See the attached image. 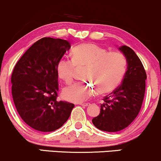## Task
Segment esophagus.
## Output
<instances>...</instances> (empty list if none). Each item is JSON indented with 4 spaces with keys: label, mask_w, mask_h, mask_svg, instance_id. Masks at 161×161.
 <instances>
[{
    "label": "esophagus",
    "mask_w": 161,
    "mask_h": 161,
    "mask_svg": "<svg viewBox=\"0 0 161 161\" xmlns=\"http://www.w3.org/2000/svg\"><path fill=\"white\" fill-rule=\"evenodd\" d=\"M80 104L81 106H82V107H87V106H89V105H90L89 103H84V104H82H82Z\"/></svg>",
    "instance_id": "obj_1"
}]
</instances>
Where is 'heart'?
Returning a JSON list of instances; mask_svg holds the SVG:
<instances>
[{
  "mask_svg": "<svg viewBox=\"0 0 161 161\" xmlns=\"http://www.w3.org/2000/svg\"><path fill=\"white\" fill-rule=\"evenodd\" d=\"M73 60L63 58L57 64V73L66 84L73 82L77 67L88 66L86 79L92 82L75 83L66 87L62 97L73 103L86 101L96 92L113 91L121 82L125 71V57L119 52L111 51L93 44H83L73 50Z\"/></svg>",
  "mask_w": 161,
  "mask_h": 161,
  "instance_id": "b5f03b06",
  "label": "heart"
}]
</instances>
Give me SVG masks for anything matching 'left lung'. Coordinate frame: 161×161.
<instances>
[{
	"mask_svg": "<svg viewBox=\"0 0 161 161\" xmlns=\"http://www.w3.org/2000/svg\"><path fill=\"white\" fill-rule=\"evenodd\" d=\"M126 60L127 68L121 85L104 97L100 114L92 123L100 130L114 132L126 128L141 110L145 92V70L141 60L132 48L118 47Z\"/></svg>",
	"mask_w": 161,
	"mask_h": 161,
	"instance_id": "8db88e82",
	"label": "left lung"
}]
</instances>
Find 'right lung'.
I'll list each match as a JSON object with an SVG mask.
<instances>
[{
    "mask_svg": "<svg viewBox=\"0 0 161 161\" xmlns=\"http://www.w3.org/2000/svg\"><path fill=\"white\" fill-rule=\"evenodd\" d=\"M71 47L68 41L43 38L29 47L16 63L12 76V95L16 110L28 125L52 132L69 119L75 105L57 101V64Z\"/></svg>",
    "mask_w": 161,
    "mask_h": 161,
    "instance_id": "obj_1",
    "label": "right lung"
}]
</instances>
